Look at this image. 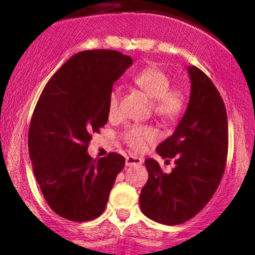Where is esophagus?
I'll return each instance as SVG.
<instances>
[{
	"mask_svg": "<svg viewBox=\"0 0 255 255\" xmlns=\"http://www.w3.org/2000/svg\"><path fill=\"white\" fill-rule=\"evenodd\" d=\"M142 164V159L140 157L133 156V154H129V156L126 157V165L131 166V165H140Z\"/></svg>",
	"mask_w": 255,
	"mask_h": 255,
	"instance_id": "esophagus-1",
	"label": "esophagus"
}]
</instances>
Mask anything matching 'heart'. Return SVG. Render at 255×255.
Segmentation results:
<instances>
[{
    "label": "heart",
    "mask_w": 255,
    "mask_h": 255,
    "mask_svg": "<svg viewBox=\"0 0 255 255\" xmlns=\"http://www.w3.org/2000/svg\"><path fill=\"white\" fill-rule=\"evenodd\" d=\"M134 84L152 99L153 111L159 119L166 122L177 121L182 118L188 107V96L181 87H170L171 78L165 71L156 66L140 71L133 79ZM120 91L114 89L110 92L108 111L111 118L119 114ZM158 133L153 127L141 125H129L122 131L124 142L133 151H142L157 139Z\"/></svg>",
    "instance_id": "heart-1"
}]
</instances>
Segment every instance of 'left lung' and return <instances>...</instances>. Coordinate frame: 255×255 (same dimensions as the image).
<instances>
[{
    "label": "left lung",
    "instance_id": "left-lung-1",
    "mask_svg": "<svg viewBox=\"0 0 255 255\" xmlns=\"http://www.w3.org/2000/svg\"><path fill=\"white\" fill-rule=\"evenodd\" d=\"M191 97L174 134L157 146L164 159H175L171 172L157 160H145L148 180L140 209L157 223L177 225L198 215L218 188L228 156L227 109L218 90L203 71L188 67ZM169 162V160H168Z\"/></svg>",
    "mask_w": 255,
    "mask_h": 255
}]
</instances>
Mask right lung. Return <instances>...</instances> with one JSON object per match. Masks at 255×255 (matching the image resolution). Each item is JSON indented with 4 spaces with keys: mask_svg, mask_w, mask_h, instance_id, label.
Instances as JSON below:
<instances>
[{
    "mask_svg": "<svg viewBox=\"0 0 255 255\" xmlns=\"http://www.w3.org/2000/svg\"><path fill=\"white\" fill-rule=\"evenodd\" d=\"M133 64L116 50L75 54L55 73L38 99L28 128L34 176L55 213L72 222L99 217L125 158L93 159L87 147L108 122L113 85Z\"/></svg>",
    "mask_w": 255,
    "mask_h": 255,
    "instance_id": "1",
    "label": "right lung"
}]
</instances>
